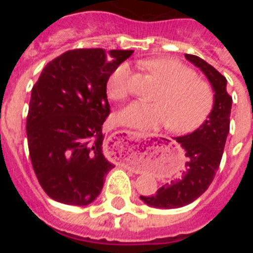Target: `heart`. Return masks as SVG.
<instances>
[{
  "label": "heart",
  "instance_id": "1",
  "mask_svg": "<svg viewBox=\"0 0 253 253\" xmlns=\"http://www.w3.org/2000/svg\"><path fill=\"white\" fill-rule=\"evenodd\" d=\"M146 67L165 82V90L156 104L133 101L120 113L124 124L138 129H156L169 125L171 130L186 134L207 122L214 107L213 88L199 80L194 69L176 59H154ZM130 67H116L106 84V92L113 100H123L130 92Z\"/></svg>",
  "mask_w": 253,
  "mask_h": 253
}]
</instances>
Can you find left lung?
<instances>
[{"instance_id":"obj_1","label":"left lung","mask_w":253,"mask_h":253,"mask_svg":"<svg viewBox=\"0 0 253 253\" xmlns=\"http://www.w3.org/2000/svg\"><path fill=\"white\" fill-rule=\"evenodd\" d=\"M185 58L202 69L214 91V107L207 122L193 133L176 138L185 149L186 163L181 176L165 184L153 196H140L146 204L162 209L185 207L205 193L218 171L229 133L232 97L227 80L213 66L193 54Z\"/></svg>"}]
</instances>
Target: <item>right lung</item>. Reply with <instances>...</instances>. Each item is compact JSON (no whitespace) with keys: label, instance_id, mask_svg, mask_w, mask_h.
<instances>
[{"label":"right lung","instance_id":"1","mask_svg":"<svg viewBox=\"0 0 253 253\" xmlns=\"http://www.w3.org/2000/svg\"><path fill=\"white\" fill-rule=\"evenodd\" d=\"M133 50L73 49L50 60L31 90L26 134L40 186L62 204L92 203L114 165L102 153L106 84Z\"/></svg>","mask_w":253,"mask_h":253}]
</instances>
